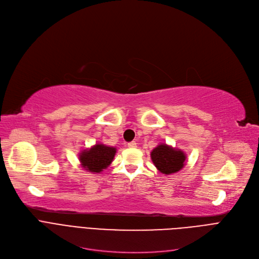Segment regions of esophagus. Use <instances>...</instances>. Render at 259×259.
<instances>
[{
	"label": "esophagus",
	"instance_id": "esophagus-1",
	"mask_svg": "<svg viewBox=\"0 0 259 259\" xmlns=\"http://www.w3.org/2000/svg\"><path fill=\"white\" fill-rule=\"evenodd\" d=\"M127 146L131 148H135V147H137V143L135 141H132V142L127 143Z\"/></svg>",
	"mask_w": 259,
	"mask_h": 259
}]
</instances>
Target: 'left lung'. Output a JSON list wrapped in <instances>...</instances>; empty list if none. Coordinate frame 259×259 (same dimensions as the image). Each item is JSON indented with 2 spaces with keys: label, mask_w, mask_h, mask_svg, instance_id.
Listing matches in <instances>:
<instances>
[{
  "label": "left lung",
  "mask_w": 259,
  "mask_h": 259,
  "mask_svg": "<svg viewBox=\"0 0 259 259\" xmlns=\"http://www.w3.org/2000/svg\"><path fill=\"white\" fill-rule=\"evenodd\" d=\"M155 166L164 175L175 174L183 168L186 156L182 150L160 144L150 154Z\"/></svg>",
  "instance_id": "left-lung-1"
}]
</instances>
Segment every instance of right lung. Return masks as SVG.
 Wrapping results in <instances>:
<instances>
[{
  "label": "right lung",
  "mask_w": 259,
  "mask_h": 259,
  "mask_svg": "<svg viewBox=\"0 0 259 259\" xmlns=\"http://www.w3.org/2000/svg\"><path fill=\"white\" fill-rule=\"evenodd\" d=\"M115 154V147L96 144L92 148L81 151L79 161L85 170H89L90 172H100L112 163Z\"/></svg>",
  "instance_id": "add662e5"
}]
</instances>
